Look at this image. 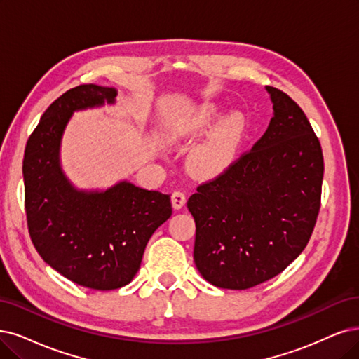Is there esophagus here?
I'll use <instances>...</instances> for the list:
<instances>
[{"label":"esophagus","instance_id":"obj_1","mask_svg":"<svg viewBox=\"0 0 359 359\" xmlns=\"http://www.w3.org/2000/svg\"><path fill=\"white\" fill-rule=\"evenodd\" d=\"M184 204H187V195L180 191H175L171 195V205L175 210H180Z\"/></svg>","mask_w":359,"mask_h":359}]
</instances>
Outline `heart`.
Segmentation results:
<instances>
[{"mask_svg": "<svg viewBox=\"0 0 359 359\" xmlns=\"http://www.w3.org/2000/svg\"><path fill=\"white\" fill-rule=\"evenodd\" d=\"M223 111L216 103L201 106L184 126L183 133L189 136L201 135L216 124ZM244 118L232 114L220 121L215 130L189 155V170L201 179L216 177L226 170L236 156L244 137Z\"/></svg>", "mask_w": 359, "mask_h": 359, "instance_id": "heart-1", "label": "heart"}]
</instances>
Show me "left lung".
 <instances>
[{"label":"left lung","instance_id":"obj_1","mask_svg":"<svg viewBox=\"0 0 359 359\" xmlns=\"http://www.w3.org/2000/svg\"><path fill=\"white\" fill-rule=\"evenodd\" d=\"M264 135L188 200L194 260L210 284L247 290L281 273L308 245L321 207L324 158L300 106L268 86Z\"/></svg>","mask_w":359,"mask_h":359}]
</instances>
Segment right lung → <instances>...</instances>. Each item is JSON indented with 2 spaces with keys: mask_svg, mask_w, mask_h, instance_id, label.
<instances>
[{
  "mask_svg": "<svg viewBox=\"0 0 359 359\" xmlns=\"http://www.w3.org/2000/svg\"><path fill=\"white\" fill-rule=\"evenodd\" d=\"M116 90L83 84L53 102L25 148V210L34 247L72 283L93 290L127 285L152 233L171 216L170 195L127 180L78 191L60 168V142L75 111L114 103Z\"/></svg>",
  "mask_w": 359,
  "mask_h": 359,
  "instance_id": "right-lung-1",
  "label": "right lung"
}]
</instances>
